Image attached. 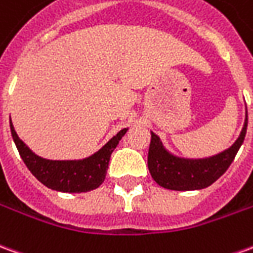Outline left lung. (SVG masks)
I'll return each mask as SVG.
<instances>
[{"label": "left lung", "instance_id": "1", "mask_svg": "<svg viewBox=\"0 0 253 253\" xmlns=\"http://www.w3.org/2000/svg\"><path fill=\"white\" fill-rule=\"evenodd\" d=\"M248 126V112L240 137L229 149L206 159H185L169 153L160 138L151 131L148 152V169L157 185L169 190H199L204 189L222 176L243 145Z\"/></svg>", "mask_w": 253, "mask_h": 253}]
</instances>
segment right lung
I'll return each instance as SVG.
<instances>
[{
  "label": "right lung",
  "instance_id": "add662e5",
  "mask_svg": "<svg viewBox=\"0 0 253 253\" xmlns=\"http://www.w3.org/2000/svg\"><path fill=\"white\" fill-rule=\"evenodd\" d=\"M127 128L109 139L94 155L82 160H47L35 155L19 138L10 121V132L16 148L31 174L46 188L64 193H82L98 188L105 179L109 159Z\"/></svg>",
  "mask_w": 253,
  "mask_h": 253
}]
</instances>
